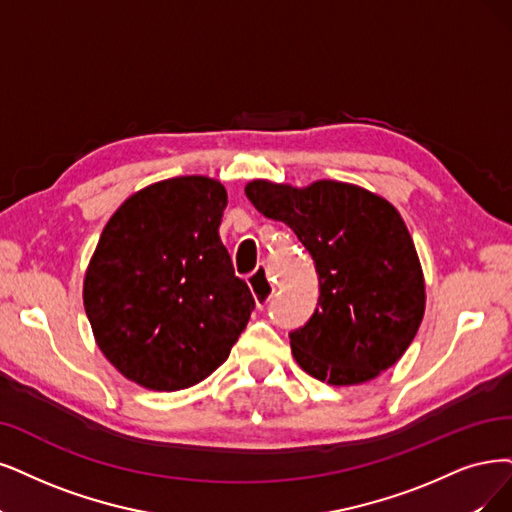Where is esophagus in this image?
Returning <instances> with one entry per match:
<instances>
[{"mask_svg": "<svg viewBox=\"0 0 512 512\" xmlns=\"http://www.w3.org/2000/svg\"><path fill=\"white\" fill-rule=\"evenodd\" d=\"M249 287H251V293L255 297L257 308L259 310L266 308L276 289H274V282L270 278V272H268L266 266H263V263H261V266H257V270L249 276Z\"/></svg>", "mask_w": 512, "mask_h": 512, "instance_id": "1", "label": "esophagus"}]
</instances>
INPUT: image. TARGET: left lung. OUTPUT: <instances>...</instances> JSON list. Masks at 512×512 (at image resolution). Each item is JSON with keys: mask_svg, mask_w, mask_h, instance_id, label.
Returning <instances> with one entry per match:
<instances>
[{"mask_svg": "<svg viewBox=\"0 0 512 512\" xmlns=\"http://www.w3.org/2000/svg\"><path fill=\"white\" fill-rule=\"evenodd\" d=\"M244 194L287 223L316 263L318 308L289 335L297 365L331 386H356L399 361L426 308L420 257L399 211L369 189L327 179L308 187L255 179Z\"/></svg>", "mask_w": 512, "mask_h": 512, "instance_id": "obj_1", "label": "left lung"}]
</instances>
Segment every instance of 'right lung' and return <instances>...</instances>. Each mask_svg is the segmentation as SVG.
<instances>
[{"label": "right lung", "instance_id": "add662e5", "mask_svg": "<svg viewBox=\"0 0 512 512\" xmlns=\"http://www.w3.org/2000/svg\"><path fill=\"white\" fill-rule=\"evenodd\" d=\"M225 187L202 175L139 189L107 221L84 276L97 346L126 380L175 392L230 356L255 299L219 238Z\"/></svg>", "mask_w": 512, "mask_h": 512}]
</instances>
